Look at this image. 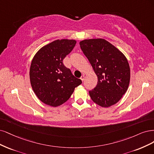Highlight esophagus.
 <instances>
[{
	"label": "esophagus",
	"mask_w": 154,
	"mask_h": 154,
	"mask_svg": "<svg viewBox=\"0 0 154 154\" xmlns=\"http://www.w3.org/2000/svg\"><path fill=\"white\" fill-rule=\"evenodd\" d=\"M84 79H85V75H82L81 77V80L83 82L84 81Z\"/></svg>",
	"instance_id": "esophagus-1"
}]
</instances>
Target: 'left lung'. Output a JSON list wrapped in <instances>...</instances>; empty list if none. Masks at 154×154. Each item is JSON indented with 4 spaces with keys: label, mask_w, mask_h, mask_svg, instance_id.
Returning <instances> with one entry per match:
<instances>
[{
    "label": "left lung",
    "mask_w": 154,
    "mask_h": 154,
    "mask_svg": "<svg viewBox=\"0 0 154 154\" xmlns=\"http://www.w3.org/2000/svg\"><path fill=\"white\" fill-rule=\"evenodd\" d=\"M79 44L98 77L96 87L89 91L91 100L102 107L115 105L129 86L131 70L125 56L104 39H84Z\"/></svg>",
    "instance_id": "left-lung-1"
}]
</instances>
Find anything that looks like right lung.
<instances>
[{"mask_svg": "<svg viewBox=\"0 0 154 154\" xmlns=\"http://www.w3.org/2000/svg\"><path fill=\"white\" fill-rule=\"evenodd\" d=\"M76 43L75 39H57L42 47L32 59L29 70L31 86L37 97L46 105H62L82 83L63 63Z\"/></svg>", "mask_w": 154, "mask_h": 154, "instance_id": "right-lung-1", "label": "right lung"}]
</instances>
